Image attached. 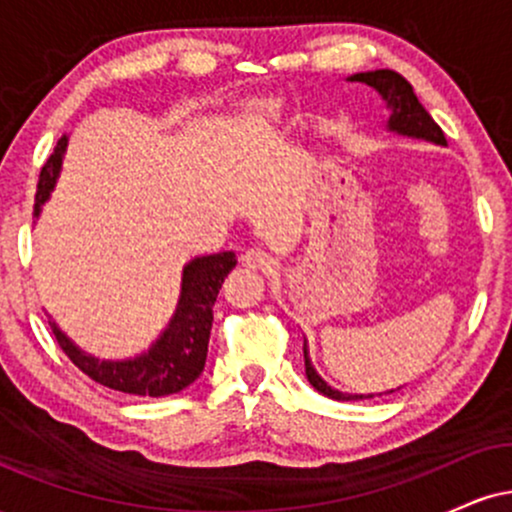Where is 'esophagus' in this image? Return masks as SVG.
<instances>
[{
  "label": "esophagus",
  "mask_w": 512,
  "mask_h": 512,
  "mask_svg": "<svg viewBox=\"0 0 512 512\" xmlns=\"http://www.w3.org/2000/svg\"><path fill=\"white\" fill-rule=\"evenodd\" d=\"M240 262H243V267L248 269H260V272H267V269L274 267V257L272 252L262 250V248H250L243 252V257H240Z\"/></svg>",
  "instance_id": "obj_1"
}]
</instances>
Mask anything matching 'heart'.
I'll use <instances>...</instances> for the list:
<instances>
[{
    "instance_id": "b5f03b06",
    "label": "heart",
    "mask_w": 512,
    "mask_h": 512,
    "mask_svg": "<svg viewBox=\"0 0 512 512\" xmlns=\"http://www.w3.org/2000/svg\"><path fill=\"white\" fill-rule=\"evenodd\" d=\"M274 117H279V105H276V103H260L248 117H245V122H248V125H260V122L274 120Z\"/></svg>"
}]
</instances>
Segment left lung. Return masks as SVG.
Segmentation results:
<instances>
[{"mask_svg":"<svg viewBox=\"0 0 512 512\" xmlns=\"http://www.w3.org/2000/svg\"><path fill=\"white\" fill-rule=\"evenodd\" d=\"M349 81H358V84H366L383 96V101L390 108V120H387V129L390 132L404 134V137L414 139H426V142L445 146V134L443 129L436 125L431 115L426 113L424 105L416 98L414 88L402 74L392 72V69H375V72H361L349 76ZM303 356H305V375H308V383L315 387L317 392H322L325 397L337 399V402H351V399H370L375 395H349V392H339L325 383V380L317 375L308 358V344L303 342ZM399 390V387H397ZM395 392V390H390Z\"/></svg>","mask_w":512,"mask_h":512,"instance_id":"left-lung-1","label":"left lung"}]
</instances>
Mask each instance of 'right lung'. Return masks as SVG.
<instances>
[{"label":"right lung","mask_w":512,"mask_h":512,"mask_svg":"<svg viewBox=\"0 0 512 512\" xmlns=\"http://www.w3.org/2000/svg\"><path fill=\"white\" fill-rule=\"evenodd\" d=\"M69 137L57 142L55 151L40 170L38 192H35V216H40V207L50 199L57 175L62 168V156L67 151ZM236 252H216V255L195 257L182 269V284L178 308L170 317L168 327L161 337L149 346L144 354L125 358V361H101V358L86 354L64 334L55 322H50L57 344L72 358L79 370H84L98 385L110 390L127 392L137 397H166L185 390L202 375L207 363L211 322H214V303L228 272L236 267Z\"/></svg>","instance_id":"right-lung-1"}]
</instances>
